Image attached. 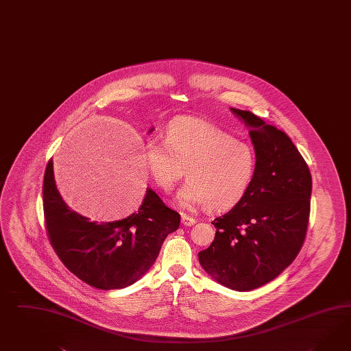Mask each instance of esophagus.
<instances>
[{
  "instance_id": "esophagus-1",
  "label": "esophagus",
  "mask_w": 351,
  "mask_h": 351,
  "mask_svg": "<svg viewBox=\"0 0 351 351\" xmlns=\"http://www.w3.org/2000/svg\"><path fill=\"white\" fill-rule=\"evenodd\" d=\"M195 222V218L190 217L188 215H181V223L184 226H193Z\"/></svg>"
}]
</instances>
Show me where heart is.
<instances>
[{
	"mask_svg": "<svg viewBox=\"0 0 351 351\" xmlns=\"http://www.w3.org/2000/svg\"><path fill=\"white\" fill-rule=\"evenodd\" d=\"M145 158L152 178L162 190H170L184 175L176 204L194 208L206 204L209 212L231 208L247 193L256 172L254 149L247 143L200 119L171 123L166 141L151 139Z\"/></svg>",
	"mask_w": 351,
	"mask_h": 351,
	"instance_id": "1",
	"label": "heart"
}]
</instances>
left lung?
<instances>
[{"instance_id":"left-lung-1","label":"left lung","mask_w":351,"mask_h":351,"mask_svg":"<svg viewBox=\"0 0 351 351\" xmlns=\"http://www.w3.org/2000/svg\"><path fill=\"white\" fill-rule=\"evenodd\" d=\"M230 110L249 128L256 172L235 207L212 222L216 237L198 256L203 269L218 284L250 291L280 275L303 247L312 176L284 132L250 111Z\"/></svg>"}]
</instances>
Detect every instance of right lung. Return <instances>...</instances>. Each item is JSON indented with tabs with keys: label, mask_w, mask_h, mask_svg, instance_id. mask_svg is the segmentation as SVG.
Listing matches in <instances>:
<instances>
[{
	"label": "right lung",
	"mask_w": 351,
	"mask_h": 351,
	"mask_svg": "<svg viewBox=\"0 0 351 351\" xmlns=\"http://www.w3.org/2000/svg\"><path fill=\"white\" fill-rule=\"evenodd\" d=\"M43 210L51 245L61 262L82 281L101 290L123 289L142 278L165 239L180 226V215L149 188L141 208L129 217L90 221L62 199L52 160L45 171Z\"/></svg>",
	"instance_id": "1"
}]
</instances>
